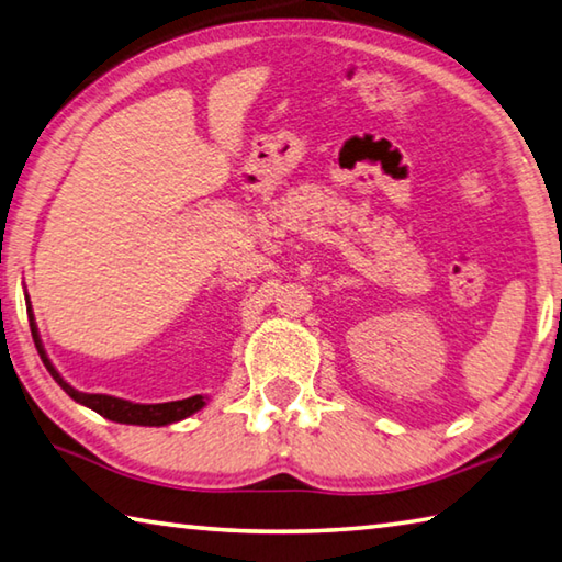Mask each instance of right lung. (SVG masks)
I'll list each match as a JSON object with an SVG mask.
<instances>
[{"mask_svg": "<svg viewBox=\"0 0 562 562\" xmlns=\"http://www.w3.org/2000/svg\"><path fill=\"white\" fill-rule=\"evenodd\" d=\"M29 326H32V336H34V346L38 350V356H42L46 370L52 372V378L61 385V390L66 392L68 397L81 402V405L91 407L98 415L111 419V422H121V425H140V427H165V425H172V422H180L184 417L194 415L196 409L204 407V397L202 395H194V397H187V400H177V402H162V405H133V402L127 400H117L111 395H88V392H78L74 390L68 382L58 375L56 368L52 366V360L46 358V350L42 346V340H38V333L34 326V316H32V308H29Z\"/></svg>", "mask_w": 562, "mask_h": 562, "instance_id": "obj_1", "label": "right lung"}]
</instances>
